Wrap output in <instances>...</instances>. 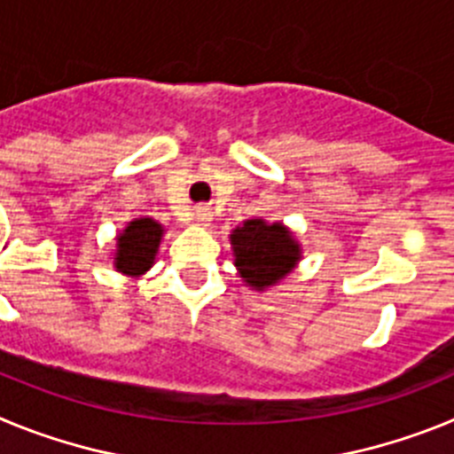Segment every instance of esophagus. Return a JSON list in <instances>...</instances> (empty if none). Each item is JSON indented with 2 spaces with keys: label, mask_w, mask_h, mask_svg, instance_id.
<instances>
[{
  "label": "esophagus",
  "mask_w": 454,
  "mask_h": 454,
  "mask_svg": "<svg viewBox=\"0 0 454 454\" xmlns=\"http://www.w3.org/2000/svg\"><path fill=\"white\" fill-rule=\"evenodd\" d=\"M195 218H198L200 224H211V211H208L207 207H198V211H195Z\"/></svg>",
  "instance_id": "esophagus-1"
}]
</instances>
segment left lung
<instances>
[{
    "label": "left lung",
    "instance_id": "8db88e82",
    "mask_svg": "<svg viewBox=\"0 0 454 454\" xmlns=\"http://www.w3.org/2000/svg\"><path fill=\"white\" fill-rule=\"evenodd\" d=\"M234 266L254 291L279 284L300 262V243L282 223L252 218L230 234Z\"/></svg>",
    "mask_w": 454,
    "mask_h": 454
}]
</instances>
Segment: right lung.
<instances>
[{"mask_svg": "<svg viewBox=\"0 0 454 454\" xmlns=\"http://www.w3.org/2000/svg\"><path fill=\"white\" fill-rule=\"evenodd\" d=\"M163 227L154 218L131 220L115 239V270L129 277L145 275L161 246Z\"/></svg>", "mask_w": 454, "mask_h": 454, "instance_id": "1", "label": "right lung"}]
</instances>
